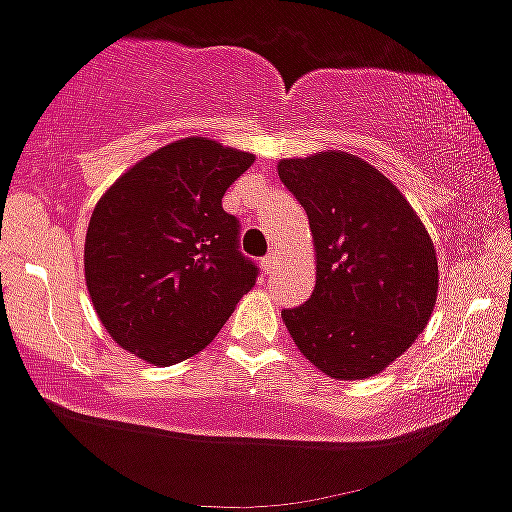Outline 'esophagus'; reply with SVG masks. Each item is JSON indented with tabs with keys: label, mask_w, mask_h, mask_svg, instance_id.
<instances>
[{
	"label": "esophagus",
	"mask_w": 512,
	"mask_h": 512,
	"mask_svg": "<svg viewBox=\"0 0 512 512\" xmlns=\"http://www.w3.org/2000/svg\"><path fill=\"white\" fill-rule=\"evenodd\" d=\"M274 269H277V255H274V252H269L265 260H262V272L272 274Z\"/></svg>",
	"instance_id": "obj_1"
}]
</instances>
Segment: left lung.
I'll return each instance as SVG.
<instances>
[{
  "mask_svg": "<svg viewBox=\"0 0 512 512\" xmlns=\"http://www.w3.org/2000/svg\"><path fill=\"white\" fill-rule=\"evenodd\" d=\"M279 179L306 209L316 289L282 311L296 347L323 374L384 372L425 330L437 301V252L406 196L362 157H286Z\"/></svg>",
  "mask_w": 512,
  "mask_h": 512,
  "instance_id": "1",
  "label": "left lung"
}]
</instances>
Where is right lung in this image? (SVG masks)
<instances>
[{
    "instance_id": "add662e5",
    "label": "right lung",
    "mask_w": 512,
    "mask_h": 512,
    "mask_svg": "<svg viewBox=\"0 0 512 512\" xmlns=\"http://www.w3.org/2000/svg\"><path fill=\"white\" fill-rule=\"evenodd\" d=\"M255 155L201 136L145 155L101 194L84 282L116 345L155 367L199 355L255 286L223 194Z\"/></svg>"
}]
</instances>
